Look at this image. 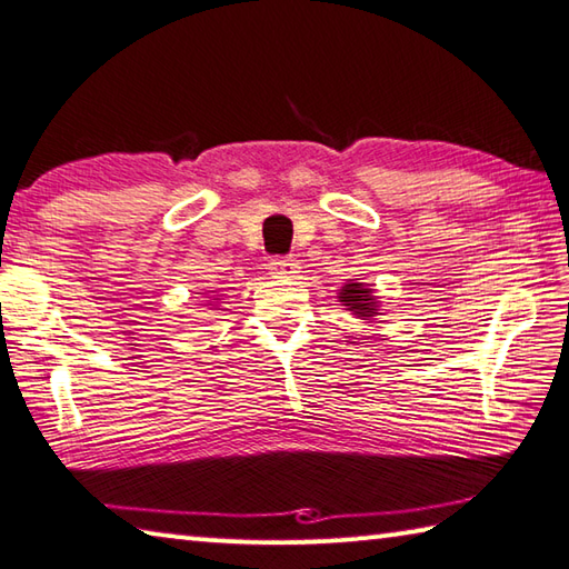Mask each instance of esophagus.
I'll return each mask as SVG.
<instances>
[{
    "label": "esophagus",
    "mask_w": 569,
    "mask_h": 569,
    "mask_svg": "<svg viewBox=\"0 0 569 569\" xmlns=\"http://www.w3.org/2000/svg\"><path fill=\"white\" fill-rule=\"evenodd\" d=\"M298 261L296 259H288V257H278L269 261V271L273 278H291L298 273Z\"/></svg>",
    "instance_id": "obj_1"
}]
</instances>
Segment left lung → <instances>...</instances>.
<instances>
[{"instance_id":"obj_1","label":"left lung","mask_w":569,"mask_h":569,"mask_svg":"<svg viewBox=\"0 0 569 569\" xmlns=\"http://www.w3.org/2000/svg\"><path fill=\"white\" fill-rule=\"evenodd\" d=\"M337 300L345 306L347 312H352L355 318L365 320V322H371L377 316H381V300L379 296L373 293V288H369L367 283L357 281V278H352V281H347L340 293H337Z\"/></svg>"}]
</instances>
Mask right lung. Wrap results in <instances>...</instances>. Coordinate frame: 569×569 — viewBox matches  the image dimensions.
Instances as JSON below:
<instances>
[{
    "mask_svg": "<svg viewBox=\"0 0 569 569\" xmlns=\"http://www.w3.org/2000/svg\"><path fill=\"white\" fill-rule=\"evenodd\" d=\"M210 293H214V291H210ZM212 300H220V298H212Z\"/></svg>",
    "mask_w": 569,
    "mask_h": 569,
    "instance_id": "1",
    "label": "right lung"
}]
</instances>
